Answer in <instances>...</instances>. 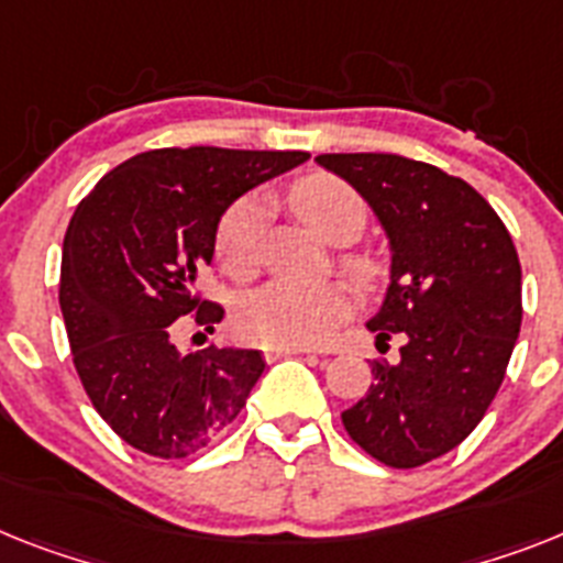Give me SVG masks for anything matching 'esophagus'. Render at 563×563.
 I'll list each match as a JSON object with an SVG mask.
<instances>
[{
	"label": "esophagus",
	"instance_id": "obj_1",
	"mask_svg": "<svg viewBox=\"0 0 563 563\" xmlns=\"http://www.w3.org/2000/svg\"><path fill=\"white\" fill-rule=\"evenodd\" d=\"M286 354H309V349H266V357H286Z\"/></svg>",
	"mask_w": 563,
	"mask_h": 563
}]
</instances>
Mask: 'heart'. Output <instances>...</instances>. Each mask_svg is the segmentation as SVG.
I'll list each match as a JSON object with an SVG mask.
<instances>
[{
    "label": "heart",
    "instance_id": "heart-1",
    "mask_svg": "<svg viewBox=\"0 0 563 563\" xmlns=\"http://www.w3.org/2000/svg\"><path fill=\"white\" fill-rule=\"evenodd\" d=\"M297 214L332 243H349L369 223V206L363 194L334 174H309L289 191ZM263 206L252 197L231 202L214 231V254L231 280H252L260 272ZM340 272L361 295H375L386 283L389 266L375 249H340ZM352 300L340 280L297 286L274 280L243 300L238 325L243 338L268 349H311L338 332Z\"/></svg>",
    "mask_w": 563,
    "mask_h": 563
}]
</instances>
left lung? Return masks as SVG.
I'll list each match as a JSON object with an SVG mask.
<instances>
[{
    "instance_id": "left-lung-1",
    "label": "left lung",
    "mask_w": 563,
    "mask_h": 563,
    "mask_svg": "<svg viewBox=\"0 0 563 563\" xmlns=\"http://www.w3.org/2000/svg\"><path fill=\"white\" fill-rule=\"evenodd\" d=\"M366 197L391 243V286L369 329L400 338L372 361L369 391L340 415L349 438L391 470L452 452L478 427L521 332V263L507 225L470 183L400 154H320Z\"/></svg>"
}]
</instances>
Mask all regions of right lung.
<instances>
[{
  "instance_id": "right-lung-1",
  "label": "right lung",
  "mask_w": 563,
  "mask_h": 563,
  "mask_svg": "<svg viewBox=\"0 0 563 563\" xmlns=\"http://www.w3.org/2000/svg\"><path fill=\"white\" fill-rule=\"evenodd\" d=\"M306 159V151L154 148L108 172L70 217L59 306L74 369L99 418L136 452L194 455L245 406L266 369L263 354H186L174 332L188 320L214 332L223 320V303L194 289L223 211Z\"/></svg>"
}]
</instances>
